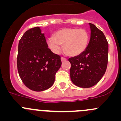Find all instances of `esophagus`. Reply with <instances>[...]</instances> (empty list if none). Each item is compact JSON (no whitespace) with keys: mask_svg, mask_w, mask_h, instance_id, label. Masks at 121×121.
Here are the masks:
<instances>
[{"mask_svg":"<svg viewBox=\"0 0 121 121\" xmlns=\"http://www.w3.org/2000/svg\"><path fill=\"white\" fill-rule=\"evenodd\" d=\"M66 58H65V57H61V61H66Z\"/></svg>","mask_w":121,"mask_h":121,"instance_id":"obj_1","label":"esophagus"}]
</instances>
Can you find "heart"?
<instances>
[{
  "instance_id": "obj_1",
  "label": "heart",
  "mask_w": 121,
  "mask_h": 121,
  "mask_svg": "<svg viewBox=\"0 0 121 121\" xmlns=\"http://www.w3.org/2000/svg\"><path fill=\"white\" fill-rule=\"evenodd\" d=\"M89 34L87 30L79 28H66L61 29L48 38V44L55 54H58L63 44V49L69 56L80 55L87 48Z\"/></svg>"
}]
</instances>
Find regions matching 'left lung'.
<instances>
[{"label": "left lung", "instance_id": "8db88e82", "mask_svg": "<svg viewBox=\"0 0 121 121\" xmlns=\"http://www.w3.org/2000/svg\"><path fill=\"white\" fill-rule=\"evenodd\" d=\"M90 39L87 48L78 56L69 58L70 79L79 87L89 88L98 83L106 71L108 44L104 33L89 23Z\"/></svg>", "mask_w": 121, "mask_h": 121}]
</instances>
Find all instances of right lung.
Masks as SVG:
<instances>
[{
	"label": "right lung",
	"instance_id": "1",
	"mask_svg": "<svg viewBox=\"0 0 121 121\" xmlns=\"http://www.w3.org/2000/svg\"><path fill=\"white\" fill-rule=\"evenodd\" d=\"M17 65L24 84L31 90L41 92L54 84L61 61L60 55L48 48L40 27H35L26 31L19 41Z\"/></svg>",
	"mask_w": 121,
	"mask_h": 121
}]
</instances>
